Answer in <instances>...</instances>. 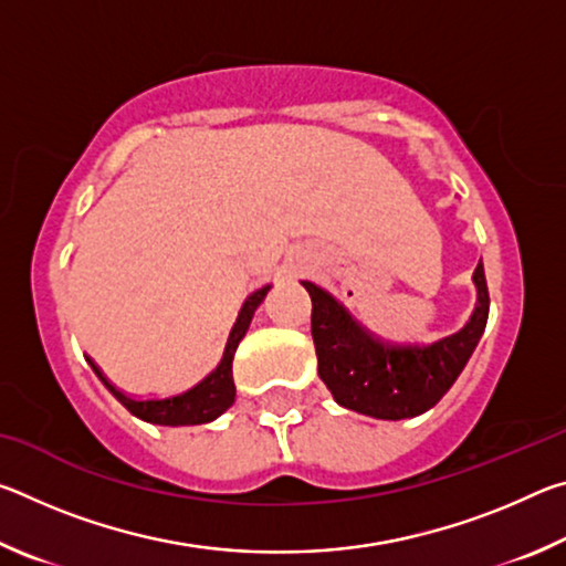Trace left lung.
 Instances as JSON below:
<instances>
[{
	"label": "left lung",
	"mask_w": 566,
	"mask_h": 566,
	"mask_svg": "<svg viewBox=\"0 0 566 566\" xmlns=\"http://www.w3.org/2000/svg\"><path fill=\"white\" fill-rule=\"evenodd\" d=\"M472 282L476 306L462 329L432 344L389 342L369 332L339 300L312 282V339L319 379L339 407L375 419H411L442 399L482 339L490 317L484 266L476 264Z\"/></svg>",
	"instance_id": "8db88e82"
}]
</instances>
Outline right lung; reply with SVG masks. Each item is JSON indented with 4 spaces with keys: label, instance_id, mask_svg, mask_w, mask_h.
Masks as SVG:
<instances>
[{
    "label": "right lung",
    "instance_id": "1",
    "mask_svg": "<svg viewBox=\"0 0 566 566\" xmlns=\"http://www.w3.org/2000/svg\"><path fill=\"white\" fill-rule=\"evenodd\" d=\"M272 286L266 284L262 290H256L254 294L247 296V302L242 304V312L234 322L232 332H229L227 347H224V357L217 364V369L209 371V375L187 391H179V395H171L165 399H134L127 397L124 391H119L114 385H109V379L102 375L97 364H92L94 375L102 379V385L107 387L114 397H117L124 407H127L134 417L149 421V424H161V427H191V424H207V421H214L217 417H222L224 411L234 405L237 389H234V377H232V359L234 352L239 347V342L244 339V334L252 324V317L256 312V306L264 302L266 292Z\"/></svg>",
    "mask_w": 566,
    "mask_h": 566
}]
</instances>
